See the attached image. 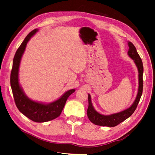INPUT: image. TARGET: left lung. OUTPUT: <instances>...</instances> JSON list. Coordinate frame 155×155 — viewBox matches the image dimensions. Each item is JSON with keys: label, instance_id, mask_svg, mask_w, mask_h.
Returning a JSON list of instances; mask_svg holds the SVG:
<instances>
[{"label": "left lung", "instance_id": "obj_1", "mask_svg": "<svg viewBox=\"0 0 155 155\" xmlns=\"http://www.w3.org/2000/svg\"><path fill=\"white\" fill-rule=\"evenodd\" d=\"M128 47H129V49H128V54L131 58L133 59L138 68V71H139V86L136 99L134 101V103L128 109L116 114L110 115H103L97 113L94 110L91 103V95L88 94V107L87 109V116L91 123H93L94 124L98 125V126H106L109 127L117 126V125L126 120L127 118L130 117L133 114L134 110H136L138 104L139 103L141 95H142L143 93V64L142 60H141L139 54H138L135 47H134L132 42H128Z\"/></svg>", "mask_w": 155, "mask_h": 155}]
</instances>
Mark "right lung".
Wrapping results in <instances>:
<instances>
[{"label":"right lung","mask_w":155,"mask_h":155,"mask_svg":"<svg viewBox=\"0 0 155 155\" xmlns=\"http://www.w3.org/2000/svg\"><path fill=\"white\" fill-rule=\"evenodd\" d=\"M37 31V29L32 31L26 37L24 41L22 42L16 52L13 58L12 68L11 73V86L16 106L20 112L32 121L37 123H43L53 120L60 116L67 98L74 93L75 90L71 89L68 91L59 99L47 104L39 103L31 100L22 91L18 83L20 62L29 39Z\"/></svg>","instance_id":"1"}]
</instances>
